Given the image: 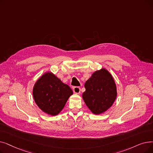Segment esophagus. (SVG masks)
I'll use <instances>...</instances> for the list:
<instances>
[{"mask_svg":"<svg viewBox=\"0 0 153 153\" xmlns=\"http://www.w3.org/2000/svg\"><path fill=\"white\" fill-rule=\"evenodd\" d=\"M73 91L75 94H79L81 92V88L79 87H74L73 88Z\"/></svg>","mask_w":153,"mask_h":153,"instance_id":"1","label":"esophagus"}]
</instances>
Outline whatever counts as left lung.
Here are the masks:
<instances>
[{
    "label": "left lung",
    "instance_id": "left-lung-1",
    "mask_svg": "<svg viewBox=\"0 0 153 153\" xmlns=\"http://www.w3.org/2000/svg\"><path fill=\"white\" fill-rule=\"evenodd\" d=\"M82 99L94 114H101L109 109L117 97V87L111 73L105 68L96 71L86 81Z\"/></svg>",
    "mask_w": 153,
    "mask_h": 153
}]
</instances>
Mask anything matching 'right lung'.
Returning <instances> with one entry per match:
<instances>
[{
  "label": "right lung",
  "instance_id": "add662e5",
  "mask_svg": "<svg viewBox=\"0 0 153 153\" xmlns=\"http://www.w3.org/2000/svg\"><path fill=\"white\" fill-rule=\"evenodd\" d=\"M32 94L35 102L43 112L56 116L64 108L73 92L52 72H47L34 84Z\"/></svg>",
  "mask_w": 153,
  "mask_h": 153
}]
</instances>
